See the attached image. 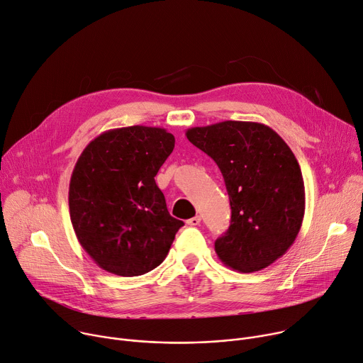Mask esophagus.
Returning a JSON list of instances; mask_svg holds the SVG:
<instances>
[{
  "label": "esophagus",
  "mask_w": 363,
  "mask_h": 363,
  "mask_svg": "<svg viewBox=\"0 0 363 363\" xmlns=\"http://www.w3.org/2000/svg\"><path fill=\"white\" fill-rule=\"evenodd\" d=\"M201 220H202V218H201L199 215H196V216H193V218L187 219L186 224H187V225H190V227H196V225H199V224H201Z\"/></svg>",
  "instance_id": "34e87169"
}]
</instances>
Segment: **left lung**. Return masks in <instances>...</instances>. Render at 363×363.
I'll list each match as a JSON object with an SVG mask.
<instances>
[{
	"mask_svg": "<svg viewBox=\"0 0 363 363\" xmlns=\"http://www.w3.org/2000/svg\"><path fill=\"white\" fill-rule=\"evenodd\" d=\"M224 177L231 225L215 241L225 266L252 273L282 257L294 244L305 212L301 167L284 139L257 122L225 121L186 130Z\"/></svg>",
	"mask_w": 363,
	"mask_h": 363,
	"instance_id": "obj_1",
	"label": "left lung"
}]
</instances>
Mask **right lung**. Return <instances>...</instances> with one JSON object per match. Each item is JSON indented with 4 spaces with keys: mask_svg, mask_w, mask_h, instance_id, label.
<instances>
[{
    "mask_svg": "<svg viewBox=\"0 0 363 363\" xmlns=\"http://www.w3.org/2000/svg\"><path fill=\"white\" fill-rule=\"evenodd\" d=\"M174 143L162 128H118L94 138L77 160L69 216L78 242L103 270L132 277L167 257L184 224L167 211L154 177Z\"/></svg>",
    "mask_w": 363,
    "mask_h": 363,
    "instance_id": "add662e5",
    "label": "right lung"
}]
</instances>
